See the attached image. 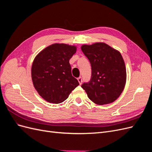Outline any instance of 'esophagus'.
I'll return each instance as SVG.
<instances>
[{"instance_id":"obj_1","label":"esophagus","mask_w":152,"mask_h":152,"mask_svg":"<svg viewBox=\"0 0 152 152\" xmlns=\"http://www.w3.org/2000/svg\"><path fill=\"white\" fill-rule=\"evenodd\" d=\"M77 80H78V81H79V83L80 84H81L82 82V77H79V78H78V79H77Z\"/></svg>"}]
</instances>
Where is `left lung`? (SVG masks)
<instances>
[{
	"label": "left lung",
	"mask_w": 152,
	"mask_h": 152,
	"mask_svg": "<svg viewBox=\"0 0 152 152\" xmlns=\"http://www.w3.org/2000/svg\"><path fill=\"white\" fill-rule=\"evenodd\" d=\"M81 49L90 61L92 75L82 87L94 103H112L122 94L126 83V68L121 53L104 42L84 44Z\"/></svg>",
	"instance_id": "left-lung-1"
}]
</instances>
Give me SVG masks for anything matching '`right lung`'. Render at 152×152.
I'll list each match as a JSON object with an SVG mask.
<instances>
[{
    "label": "right lung",
    "instance_id": "1",
    "mask_svg": "<svg viewBox=\"0 0 152 152\" xmlns=\"http://www.w3.org/2000/svg\"><path fill=\"white\" fill-rule=\"evenodd\" d=\"M76 45L55 43L37 55L31 66V79L39 94L49 103L66 100L79 82L73 77L69 63Z\"/></svg>",
    "mask_w": 152,
    "mask_h": 152
}]
</instances>
